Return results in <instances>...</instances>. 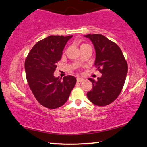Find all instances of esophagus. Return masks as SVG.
Returning a JSON list of instances; mask_svg holds the SVG:
<instances>
[{"label": "esophagus", "instance_id": "1", "mask_svg": "<svg viewBox=\"0 0 147 147\" xmlns=\"http://www.w3.org/2000/svg\"><path fill=\"white\" fill-rule=\"evenodd\" d=\"M85 81V79H83V78H81V77H77V81L78 83H81V82H83Z\"/></svg>", "mask_w": 147, "mask_h": 147}]
</instances>
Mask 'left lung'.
<instances>
[{
  "label": "left lung",
  "mask_w": 147,
  "mask_h": 147,
  "mask_svg": "<svg viewBox=\"0 0 147 147\" xmlns=\"http://www.w3.org/2000/svg\"><path fill=\"white\" fill-rule=\"evenodd\" d=\"M96 52L95 66L102 74L97 81L89 79L93 89L87 92V97L93 104L105 106L117 99L124 87L128 64L123 53L116 43L103 35L88 34Z\"/></svg>",
  "instance_id": "8db88e82"
}]
</instances>
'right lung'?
Instances as JSON below:
<instances>
[{"mask_svg":"<svg viewBox=\"0 0 147 147\" xmlns=\"http://www.w3.org/2000/svg\"><path fill=\"white\" fill-rule=\"evenodd\" d=\"M72 37L48 36L35 44L25 59L29 88L37 101L46 108L56 109L63 105L75 85L77 79L73 76H65L63 80L54 76L62 50Z\"/></svg>","mask_w":147,"mask_h":147,"instance_id":"right-lung-1","label":"right lung"}]
</instances>
